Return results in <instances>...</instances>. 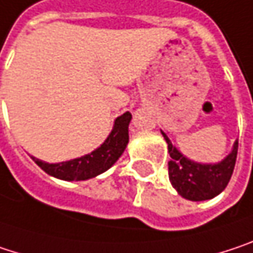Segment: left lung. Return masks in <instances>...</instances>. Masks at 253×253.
<instances>
[{
  "mask_svg": "<svg viewBox=\"0 0 253 253\" xmlns=\"http://www.w3.org/2000/svg\"><path fill=\"white\" fill-rule=\"evenodd\" d=\"M162 134L172 157L169 162V179L179 195L191 201H204L224 191L235 170L239 142H235L233 151L218 165H198L183 157L168 135Z\"/></svg>",
  "mask_w": 253,
  "mask_h": 253,
  "instance_id": "left-lung-1",
  "label": "left lung"
}]
</instances>
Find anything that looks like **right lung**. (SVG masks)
<instances>
[{
  "mask_svg": "<svg viewBox=\"0 0 253 253\" xmlns=\"http://www.w3.org/2000/svg\"><path fill=\"white\" fill-rule=\"evenodd\" d=\"M132 115L125 112L116 118L111 135L106 138L97 150L93 153L74 159L64 163H45L39 159H35V163L45 170L47 174L55 176L64 180H85L108 170L112 165L121 157L126 144H128V125Z\"/></svg>",
  "mask_w": 253,
  "mask_h": 253,
  "instance_id": "1",
  "label": "right lung"
}]
</instances>
